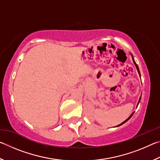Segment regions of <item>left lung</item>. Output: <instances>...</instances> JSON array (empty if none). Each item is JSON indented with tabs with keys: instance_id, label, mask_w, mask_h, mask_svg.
Wrapping results in <instances>:
<instances>
[{
	"instance_id": "1",
	"label": "left lung",
	"mask_w": 160,
	"mask_h": 160,
	"mask_svg": "<svg viewBox=\"0 0 160 160\" xmlns=\"http://www.w3.org/2000/svg\"><path fill=\"white\" fill-rule=\"evenodd\" d=\"M132 61H133V63H134V64L135 65V66H136V68H137V70H138V73H139V75H140V70H139V68H138V65L136 64V63H135V61H134V58H132ZM140 98H141V97H140ZM140 99H139V101H138V104H139V102H140ZM133 113H134V112H132V113H131V116H129V117H128V118H127V119H126V120L125 121H123V123H121V124H119V125H118L117 126H119L122 125V124H123V123H125L126 122V121H128L129 120V119L131 118V116H132V114H133Z\"/></svg>"
}]
</instances>
